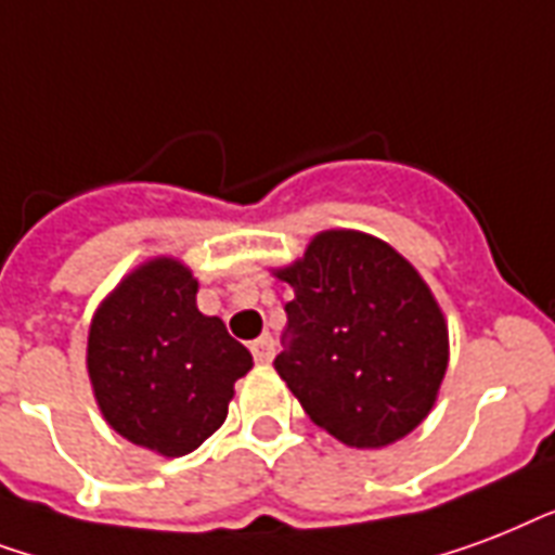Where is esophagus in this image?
<instances>
[{
    "instance_id": "obj_1",
    "label": "esophagus",
    "mask_w": 555,
    "mask_h": 555,
    "mask_svg": "<svg viewBox=\"0 0 555 555\" xmlns=\"http://www.w3.org/2000/svg\"><path fill=\"white\" fill-rule=\"evenodd\" d=\"M251 353H255V362L269 364L274 356V338L272 336H260L257 341H251Z\"/></svg>"
}]
</instances>
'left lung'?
Wrapping results in <instances>:
<instances>
[{"mask_svg":"<svg viewBox=\"0 0 555 555\" xmlns=\"http://www.w3.org/2000/svg\"><path fill=\"white\" fill-rule=\"evenodd\" d=\"M295 298L274 371L309 420L356 449L405 437L449 364L446 321L405 257L359 231H324L278 272Z\"/></svg>","mask_w":555,"mask_h":555,"instance_id":"1","label":"left lung"}]
</instances>
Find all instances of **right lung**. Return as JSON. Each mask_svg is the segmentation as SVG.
<instances>
[{
    "mask_svg": "<svg viewBox=\"0 0 555 555\" xmlns=\"http://www.w3.org/2000/svg\"><path fill=\"white\" fill-rule=\"evenodd\" d=\"M89 376L106 423L165 457L199 449L229 414L251 353L196 309V281L153 260L106 298L89 330Z\"/></svg>",
    "mask_w": 555,
    "mask_h": 555,
    "instance_id": "add662e5",
    "label": "right lung"
}]
</instances>
